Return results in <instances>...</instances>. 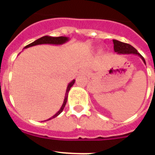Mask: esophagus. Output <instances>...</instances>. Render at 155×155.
Instances as JSON below:
<instances>
[{
  "instance_id": "obj_1",
  "label": "esophagus",
  "mask_w": 155,
  "mask_h": 155,
  "mask_svg": "<svg viewBox=\"0 0 155 155\" xmlns=\"http://www.w3.org/2000/svg\"><path fill=\"white\" fill-rule=\"evenodd\" d=\"M84 73H87V72H86V71H84Z\"/></svg>"
}]
</instances>
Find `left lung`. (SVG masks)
<instances>
[{
    "mask_svg": "<svg viewBox=\"0 0 155 155\" xmlns=\"http://www.w3.org/2000/svg\"><path fill=\"white\" fill-rule=\"evenodd\" d=\"M113 45H114L113 46L114 51L117 52V54H137V55H138L140 58H142V61L146 64V61H145L144 58L131 45L128 44V43H125V42H120V41L116 39H113Z\"/></svg>",
    "mask_w": 155,
    "mask_h": 155,
    "instance_id": "left-lung-1",
    "label": "left lung"
}]
</instances>
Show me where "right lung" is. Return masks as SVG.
I'll list each match as a JSON object with an SVG mask.
<instances>
[{"mask_svg":"<svg viewBox=\"0 0 155 155\" xmlns=\"http://www.w3.org/2000/svg\"><path fill=\"white\" fill-rule=\"evenodd\" d=\"M69 41V38L68 37H63V36H61V37H51V36H43V37L40 38L38 39H37L36 41L35 42H33L32 43H30V44L27 45L26 47H25V48H28V47H34V46H36V45H41V44H51V45H62V44H64L65 42H68ZM75 80H73L71 82H70L68 84V87H67V90H66V94H65V97H64V101H63V103L61 106L60 109L57 112V113L51 117V118L49 119H47L46 120H51L53 118L56 117L57 116H58L62 112H63V108L65 107L66 105V103H67V101H68V92L70 91L71 87H72V85L75 84ZM44 120V121H46Z\"/></svg>","mask_w":155,"mask_h":155,"instance_id":"obj_1","label":"right lung"}]
</instances>
